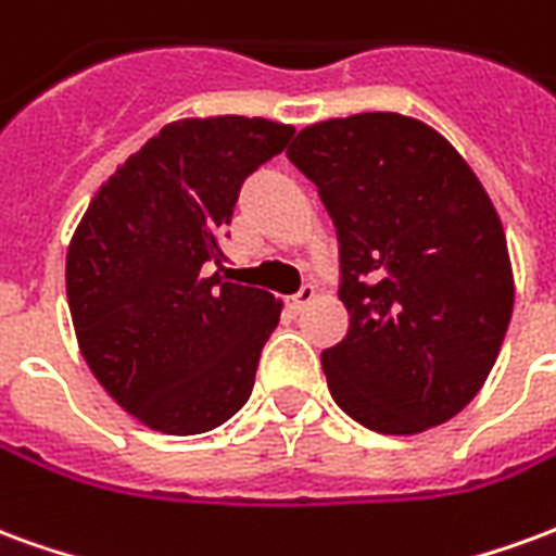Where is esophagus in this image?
I'll use <instances>...</instances> for the list:
<instances>
[{
  "label": "esophagus",
  "instance_id": "obj_1",
  "mask_svg": "<svg viewBox=\"0 0 556 556\" xmlns=\"http://www.w3.org/2000/svg\"><path fill=\"white\" fill-rule=\"evenodd\" d=\"M313 301H315V286H313V282L301 286V291H298V294H291V298H289L291 309H303L306 303H313Z\"/></svg>",
  "mask_w": 556,
  "mask_h": 556
}]
</instances>
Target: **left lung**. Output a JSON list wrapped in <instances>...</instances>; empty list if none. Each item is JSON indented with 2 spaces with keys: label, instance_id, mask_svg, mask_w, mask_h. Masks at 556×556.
I'll return each instance as SVG.
<instances>
[{
  "label": "left lung",
  "instance_id": "obj_1",
  "mask_svg": "<svg viewBox=\"0 0 556 556\" xmlns=\"http://www.w3.org/2000/svg\"><path fill=\"white\" fill-rule=\"evenodd\" d=\"M286 154L337 226L351 318L321 354L330 396L381 434L441 426L485 384L513 318L485 187L438 130L399 113L303 127Z\"/></svg>",
  "mask_w": 556,
  "mask_h": 556
}]
</instances>
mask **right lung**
Returning a JSON list of instances; mask_svg holds the SVG:
<instances>
[{
	"label": "right lung",
	"mask_w": 556,
	"mask_h": 556,
	"mask_svg": "<svg viewBox=\"0 0 556 556\" xmlns=\"http://www.w3.org/2000/svg\"><path fill=\"white\" fill-rule=\"evenodd\" d=\"M291 137V125L243 115L172 122L79 219L65 265L79 351L148 429L202 434L253 393L279 301L223 277L219 238L243 181Z\"/></svg>",
	"instance_id": "right-lung-1"
}]
</instances>
